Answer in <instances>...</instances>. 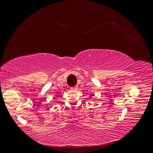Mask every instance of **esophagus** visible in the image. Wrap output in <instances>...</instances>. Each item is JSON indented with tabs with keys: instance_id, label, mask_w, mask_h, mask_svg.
<instances>
[{
	"instance_id": "34e87169",
	"label": "esophagus",
	"mask_w": 153,
	"mask_h": 153,
	"mask_svg": "<svg viewBox=\"0 0 153 153\" xmlns=\"http://www.w3.org/2000/svg\"><path fill=\"white\" fill-rule=\"evenodd\" d=\"M73 89H78V85H76V86H75V87H73Z\"/></svg>"
}]
</instances>
